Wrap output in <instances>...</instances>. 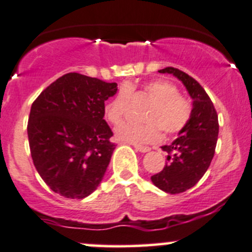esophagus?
<instances>
[{
    "label": "esophagus",
    "instance_id": "34e87169",
    "mask_svg": "<svg viewBox=\"0 0 252 252\" xmlns=\"http://www.w3.org/2000/svg\"><path fill=\"white\" fill-rule=\"evenodd\" d=\"M134 149L136 150V151H139V152H142V154H145V152H149L150 150V147H146V146H140V145H134Z\"/></svg>",
    "mask_w": 252,
    "mask_h": 252
}]
</instances>
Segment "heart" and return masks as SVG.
<instances>
[{
  "mask_svg": "<svg viewBox=\"0 0 252 252\" xmlns=\"http://www.w3.org/2000/svg\"><path fill=\"white\" fill-rule=\"evenodd\" d=\"M136 94H141L150 100L142 117L145 123L130 121L121 123L116 128L118 140L135 145L152 144L161 139L159 129L166 135H173L189 123L191 102L178 94L173 84L163 79L146 81L140 86L133 83L122 86L117 95L105 105L106 119L112 124H118L128 111L130 95Z\"/></svg>",
  "mask_w": 252,
  "mask_h": 252,
  "instance_id": "heart-1",
  "label": "heart"
}]
</instances>
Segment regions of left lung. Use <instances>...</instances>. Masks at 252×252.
I'll return each instance as SVG.
<instances>
[{"label": "left lung", "mask_w": 252, "mask_h": 252, "mask_svg": "<svg viewBox=\"0 0 252 252\" xmlns=\"http://www.w3.org/2000/svg\"><path fill=\"white\" fill-rule=\"evenodd\" d=\"M179 79L192 100L190 121L171 145L162 150L168 154L167 163L151 182L168 194H180L194 187L210 167L218 139V116L212 101L201 85L187 73L173 67L158 70Z\"/></svg>", "instance_id": "1"}]
</instances>
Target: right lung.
Returning <instances> with one entry per match:
<instances>
[{
	"label": "right lung",
	"mask_w": 252,
	"mask_h": 252,
	"mask_svg": "<svg viewBox=\"0 0 252 252\" xmlns=\"http://www.w3.org/2000/svg\"><path fill=\"white\" fill-rule=\"evenodd\" d=\"M117 91V83L68 73L32 105L28 138L32 162L61 196L84 199L103 179L116 149L103 108Z\"/></svg>",
	"instance_id": "add662e5"
}]
</instances>
